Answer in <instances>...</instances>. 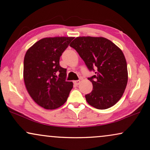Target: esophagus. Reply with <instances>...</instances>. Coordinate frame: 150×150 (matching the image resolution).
Returning <instances> with one entry per match:
<instances>
[{"label": "esophagus", "instance_id": "34e87169", "mask_svg": "<svg viewBox=\"0 0 150 150\" xmlns=\"http://www.w3.org/2000/svg\"><path fill=\"white\" fill-rule=\"evenodd\" d=\"M80 83H81L80 80H77V81H73V84H74V85H75V86L79 85V84Z\"/></svg>", "mask_w": 150, "mask_h": 150}]
</instances>
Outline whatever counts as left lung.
<instances>
[{"label":"left lung","mask_w":150,"mask_h":150,"mask_svg":"<svg viewBox=\"0 0 150 150\" xmlns=\"http://www.w3.org/2000/svg\"><path fill=\"white\" fill-rule=\"evenodd\" d=\"M77 52L95 75L88 78L93 89L85 95L88 104L98 110L112 107L121 99L126 88L128 71L122 50L103 37H79L69 45Z\"/></svg>","instance_id":"8db88e82"}]
</instances>
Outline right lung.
Instances as JSON below:
<instances>
[{
  "mask_svg": "<svg viewBox=\"0 0 150 150\" xmlns=\"http://www.w3.org/2000/svg\"><path fill=\"white\" fill-rule=\"evenodd\" d=\"M74 37H47L30 47L24 57L23 79L30 96L38 105L54 110L67 101L72 82L59 58Z\"/></svg>",
  "mask_w": 150,
  "mask_h": 150,
  "instance_id": "1",
  "label": "right lung"
}]
</instances>
